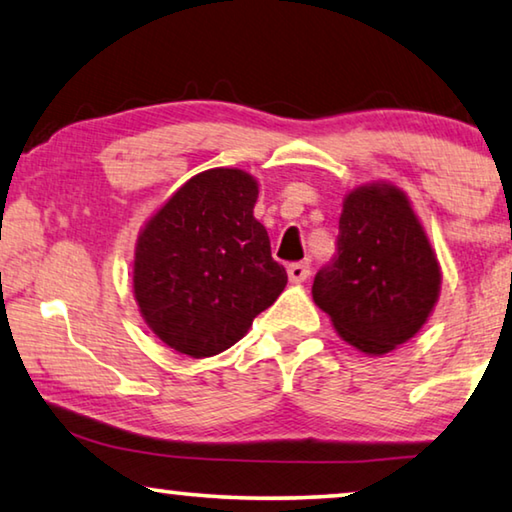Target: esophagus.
I'll return each instance as SVG.
<instances>
[{
  "label": "esophagus",
  "instance_id": "1",
  "mask_svg": "<svg viewBox=\"0 0 512 512\" xmlns=\"http://www.w3.org/2000/svg\"><path fill=\"white\" fill-rule=\"evenodd\" d=\"M287 276L292 282H303L305 278L310 276V266L308 262H296V264H289L287 266Z\"/></svg>",
  "mask_w": 512,
  "mask_h": 512
}]
</instances>
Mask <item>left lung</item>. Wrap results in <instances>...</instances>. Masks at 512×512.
I'll return each mask as SVG.
<instances>
[{"label":"left lung","mask_w":512,"mask_h":512,"mask_svg":"<svg viewBox=\"0 0 512 512\" xmlns=\"http://www.w3.org/2000/svg\"><path fill=\"white\" fill-rule=\"evenodd\" d=\"M439 289L441 266L409 197L386 181L354 188L342 202L338 255L312 282L340 338L368 356L393 352L423 329Z\"/></svg>","instance_id":"8db88e82"}]
</instances>
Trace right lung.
<instances>
[{"label": "right lung", "instance_id": "obj_1", "mask_svg": "<svg viewBox=\"0 0 512 512\" xmlns=\"http://www.w3.org/2000/svg\"><path fill=\"white\" fill-rule=\"evenodd\" d=\"M257 195L248 172L213 167L183 183L137 236V308L174 352H225L285 289V266L253 216Z\"/></svg>", "mask_w": 512, "mask_h": 512}]
</instances>
